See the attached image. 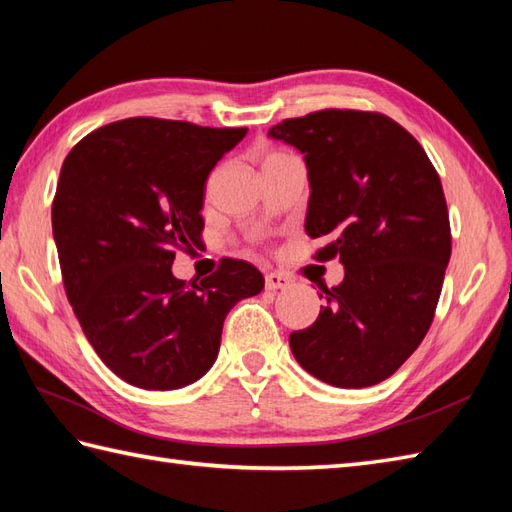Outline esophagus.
Wrapping results in <instances>:
<instances>
[{
  "mask_svg": "<svg viewBox=\"0 0 512 512\" xmlns=\"http://www.w3.org/2000/svg\"><path fill=\"white\" fill-rule=\"evenodd\" d=\"M290 286V279L281 273H268L266 275V290H284Z\"/></svg>",
  "mask_w": 512,
  "mask_h": 512,
  "instance_id": "34e87169",
  "label": "esophagus"
}]
</instances>
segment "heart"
Segmentation results:
<instances>
[{"label": "heart", "mask_w": 512, "mask_h": 512, "mask_svg": "<svg viewBox=\"0 0 512 512\" xmlns=\"http://www.w3.org/2000/svg\"><path fill=\"white\" fill-rule=\"evenodd\" d=\"M273 156H279V154H273ZM268 158H270V156H268Z\"/></svg>", "instance_id": "obj_1"}]
</instances>
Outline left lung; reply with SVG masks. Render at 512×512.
<instances>
[{"instance_id": "obj_1", "label": "left lung", "mask_w": 512, "mask_h": 512, "mask_svg": "<svg viewBox=\"0 0 512 512\" xmlns=\"http://www.w3.org/2000/svg\"><path fill=\"white\" fill-rule=\"evenodd\" d=\"M308 167L306 233L345 277L325 288L310 328L290 334L297 363L323 383L361 389L416 352L451 257L438 171L405 127L378 112L321 110L270 127ZM323 297V295H319Z\"/></svg>"}]
</instances>
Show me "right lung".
I'll list each match as a JSON object with an SVG mask.
<instances>
[{"label":"right lung","instance_id":"obj_1","mask_svg":"<svg viewBox=\"0 0 512 512\" xmlns=\"http://www.w3.org/2000/svg\"><path fill=\"white\" fill-rule=\"evenodd\" d=\"M246 127L125 118L63 160L52 202L65 295L94 352L125 383L178 389L209 372L239 299L264 290L242 259L198 286L176 279L178 250L200 244L206 178Z\"/></svg>","mask_w":512,"mask_h":512}]
</instances>
